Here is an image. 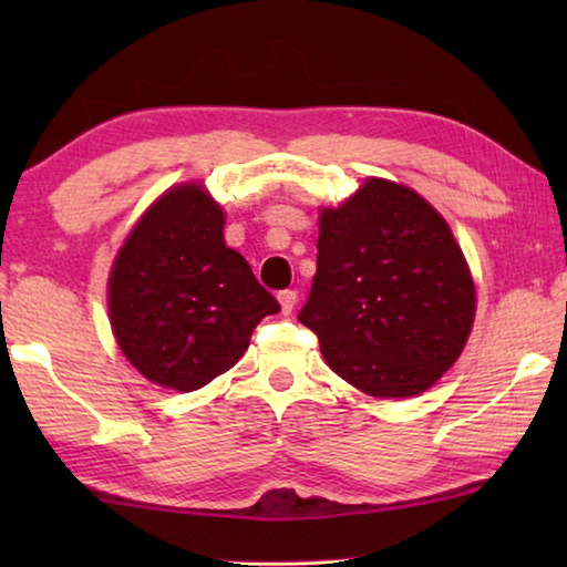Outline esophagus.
I'll list each match as a JSON object with an SVG mask.
<instances>
[{
  "mask_svg": "<svg viewBox=\"0 0 567 567\" xmlns=\"http://www.w3.org/2000/svg\"><path fill=\"white\" fill-rule=\"evenodd\" d=\"M277 302H280V310L282 315H290L297 305V292L295 290H282L277 295Z\"/></svg>",
  "mask_w": 567,
  "mask_h": 567,
  "instance_id": "1",
  "label": "esophagus"
}]
</instances>
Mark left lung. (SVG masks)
Returning <instances> with one entry per match:
<instances>
[{
  "instance_id": "8db88e82",
  "label": "left lung",
  "mask_w": 567,
  "mask_h": 567,
  "mask_svg": "<svg viewBox=\"0 0 567 567\" xmlns=\"http://www.w3.org/2000/svg\"><path fill=\"white\" fill-rule=\"evenodd\" d=\"M475 280L445 217L400 182L368 177L320 207L318 272L300 322L332 372L370 398H415L453 368Z\"/></svg>"
}]
</instances>
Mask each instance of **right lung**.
I'll use <instances>...</instances> for the list:
<instances>
[{"mask_svg":"<svg viewBox=\"0 0 567 567\" xmlns=\"http://www.w3.org/2000/svg\"><path fill=\"white\" fill-rule=\"evenodd\" d=\"M223 229L225 209L205 182H179L140 215L114 255L112 334L159 388H205L243 358L260 320L280 312Z\"/></svg>","mask_w":567,"mask_h":567,"instance_id":"add662e5","label":"right lung"}]
</instances>
